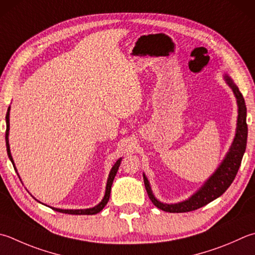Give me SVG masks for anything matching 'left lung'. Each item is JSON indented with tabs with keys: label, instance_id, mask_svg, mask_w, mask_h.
I'll use <instances>...</instances> for the list:
<instances>
[{
	"label": "left lung",
	"instance_id": "1",
	"mask_svg": "<svg viewBox=\"0 0 255 255\" xmlns=\"http://www.w3.org/2000/svg\"><path fill=\"white\" fill-rule=\"evenodd\" d=\"M224 79L233 90V93L235 95V98H237L239 107L237 134H235V138L231 148H230V152L228 153L227 156H225L222 164L219 166V169L215 171L214 174L205 182V184L201 187L194 195H192L189 200L177 204H163L161 202H158L154 198V195L152 194L150 184H148V181L145 175H143L144 185H145L148 198H150L152 203L154 204L156 208L162 211H165V212L170 213H183L202 208V206L212 202L213 200L222 195L224 192L229 189V186L232 184L233 180L235 179V176H237V173L240 169V165H241L242 157L247 147V107L246 102H244L243 95L240 92L238 86L233 83V81L230 79L228 75H225Z\"/></svg>",
	"mask_w": 255,
	"mask_h": 255
}]
</instances>
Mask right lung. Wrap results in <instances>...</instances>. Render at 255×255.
Instances as JSON below:
<instances>
[{"instance_id":"1","label":"right lung","mask_w":255,"mask_h":255,"mask_svg":"<svg viewBox=\"0 0 255 255\" xmlns=\"http://www.w3.org/2000/svg\"><path fill=\"white\" fill-rule=\"evenodd\" d=\"M9 108L7 109V113H6V134H5V141H6V150H7V155L9 157V160H11L12 164H14L13 162V158L11 155V152H9V145H8V129H9ZM121 164V158L117 161V163L113 165L111 172H110V175H109V179H108V183H107V190H105V195L103 200L101 201V203L98 204L97 206H94L92 209H86V210H62V209H55V208H52L53 210L57 211V212H61V213H65V214H75V215H93V214H97L99 213L100 211H102L103 208L107 203L109 202V199H110V193H111V186L113 183V180L115 175H117V172L119 170V166ZM14 166V165H13Z\"/></svg>"}]
</instances>
